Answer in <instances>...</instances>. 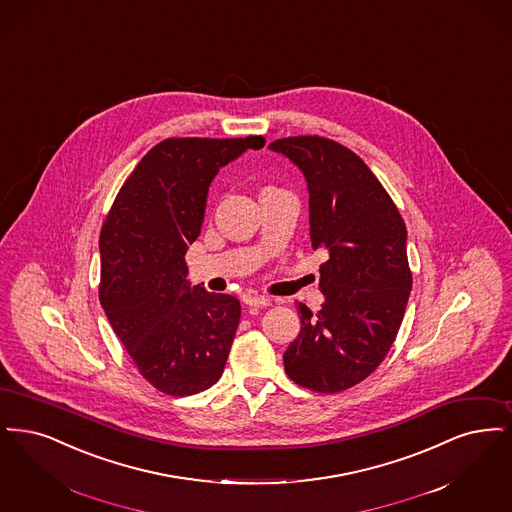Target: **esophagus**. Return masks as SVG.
Returning a JSON list of instances; mask_svg holds the SVG:
<instances>
[{"mask_svg":"<svg viewBox=\"0 0 512 512\" xmlns=\"http://www.w3.org/2000/svg\"><path fill=\"white\" fill-rule=\"evenodd\" d=\"M243 302H245L246 306H256V308L271 306V298L260 296V294H245V296H243Z\"/></svg>","mask_w":512,"mask_h":512,"instance_id":"obj_1","label":"esophagus"}]
</instances>
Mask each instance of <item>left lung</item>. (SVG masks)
<instances>
[{
  "mask_svg": "<svg viewBox=\"0 0 512 512\" xmlns=\"http://www.w3.org/2000/svg\"><path fill=\"white\" fill-rule=\"evenodd\" d=\"M300 168L310 195L313 250L325 300L298 304L300 334L283 361L296 384L334 394L369 377L392 348L411 292L407 229L369 166L336 141L300 135L269 143Z\"/></svg>",
  "mask_w": 512,
  "mask_h": 512,
  "instance_id": "left-lung-1",
  "label": "left lung"
}]
</instances>
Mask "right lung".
<instances>
[{
  "mask_svg": "<svg viewBox=\"0 0 512 512\" xmlns=\"http://www.w3.org/2000/svg\"><path fill=\"white\" fill-rule=\"evenodd\" d=\"M264 137H172L135 166L101 229L99 300L139 373L156 390L191 396L222 377L241 319L235 296L187 279L210 183Z\"/></svg>",
  "mask_w": 512,
  "mask_h": 512,
  "instance_id": "obj_1",
  "label": "right lung"
}]
</instances>
